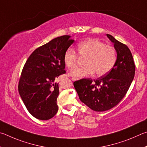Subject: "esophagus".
<instances>
[{
	"mask_svg": "<svg viewBox=\"0 0 147 147\" xmlns=\"http://www.w3.org/2000/svg\"><path fill=\"white\" fill-rule=\"evenodd\" d=\"M71 79H72V81H76V78H72Z\"/></svg>",
	"mask_w": 147,
	"mask_h": 147,
	"instance_id": "obj_1",
	"label": "esophagus"
}]
</instances>
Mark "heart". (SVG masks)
Segmentation results:
<instances>
[{
    "label": "heart",
    "instance_id": "b5f03b06",
    "mask_svg": "<svg viewBox=\"0 0 147 147\" xmlns=\"http://www.w3.org/2000/svg\"><path fill=\"white\" fill-rule=\"evenodd\" d=\"M78 51L84 61V66L77 67L69 71V75L76 79L92 75L95 72L98 77L106 75L113 68L116 62L115 49L96 38H89L82 41L78 45ZM79 57L75 50L67 49L64 55V63L69 69L75 68Z\"/></svg>",
    "mask_w": 147,
    "mask_h": 147
}]
</instances>
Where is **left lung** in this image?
<instances>
[{"label":"left lung","instance_id":"8db88e82","mask_svg":"<svg viewBox=\"0 0 147 147\" xmlns=\"http://www.w3.org/2000/svg\"><path fill=\"white\" fill-rule=\"evenodd\" d=\"M107 35L117 52L113 68L96 80L82 79L74 83L81 101L96 112L116 106L127 94L135 75L136 66L130 49L111 35Z\"/></svg>","mask_w":147,"mask_h":147}]
</instances>
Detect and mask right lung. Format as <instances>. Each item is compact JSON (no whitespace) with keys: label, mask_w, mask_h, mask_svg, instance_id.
<instances>
[{"label":"right lung","mask_w":147,"mask_h":147,"mask_svg":"<svg viewBox=\"0 0 147 147\" xmlns=\"http://www.w3.org/2000/svg\"><path fill=\"white\" fill-rule=\"evenodd\" d=\"M71 36L53 38L40 46L28 57L19 82V92L27 110L33 117L48 120L58 111V77L66 73L64 55L74 43Z\"/></svg>","instance_id":"1"}]
</instances>
